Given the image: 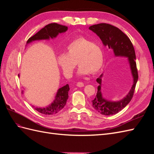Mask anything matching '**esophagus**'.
<instances>
[{
  "instance_id": "34e87169",
  "label": "esophagus",
  "mask_w": 154,
  "mask_h": 154,
  "mask_svg": "<svg viewBox=\"0 0 154 154\" xmlns=\"http://www.w3.org/2000/svg\"><path fill=\"white\" fill-rule=\"evenodd\" d=\"M76 85L79 87H82L84 86V83H82V82H78Z\"/></svg>"
}]
</instances>
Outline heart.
Masks as SVG:
<instances>
[{"instance_id": "1", "label": "heart", "mask_w": 154, "mask_h": 154, "mask_svg": "<svg viewBox=\"0 0 154 154\" xmlns=\"http://www.w3.org/2000/svg\"><path fill=\"white\" fill-rule=\"evenodd\" d=\"M76 62L79 66L78 74L86 76L100 71L103 63V53L101 46L85 37L74 40L67 47L66 54H60L57 63L67 78L71 77Z\"/></svg>"}]
</instances>
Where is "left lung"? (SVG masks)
I'll return each mask as SVG.
<instances>
[{
  "instance_id": "obj_1",
  "label": "left lung",
  "mask_w": 154,
  "mask_h": 154,
  "mask_svg": "<svg viewBox=\"0 0 154 154\" xmlns=\"http://www.w3.org/2000/svg\"><path fill=\"white\" fill-rule=\"evenodd\" d=\"M89 29L100 37L103 45L112 49L116 57H126L128 59L133 78V85L127 95L122 100L114 101L108 100L103 97L101 93V82L103 74H101L96 79L98 83L97 91L95 98L92 101V105L97 112L105 116L114 115L119 112L127 106L131 101L137 82L138 80V73L136 62V53L134 46L123 31L118 27L105 23L95 24L89 27Z\"/></svg>"
}]
</instances>
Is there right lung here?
<instances>
[{"mask_svg": "<svg viewBox=\"0 0 154 154\" xmlns=\"http://www.w3.org/2000/svg\"><path fill=\"white\" fill-rule=\"evenodd\" d=\"M68 29L67 27L58 24L57 23H51L45 26L44 28L41 29L38 32L31 36L27 41V44L35 40H49L50 38H54L59 33L66 32ZM19 76V74H18ZM69 86L68 84L60 88L58 90L57 94L55 96L54 100L50 105L45 107H34L35 109L39 112L40 113L45 115H54L58 113L66 104L67 100L69 97L68 92L69 91Z\"/></svg>", "mask_w": 154, "mask_h": 154, "instance_id": "add662e5", "label": "right lung"}]
</instances>
